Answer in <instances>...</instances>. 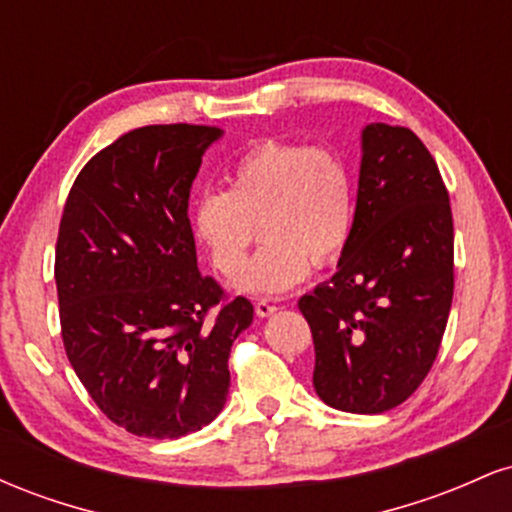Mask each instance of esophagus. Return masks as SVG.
I'll return each instance as SVG.
<instances>
[{
  "label": "esophagus",
  "mask_w": 512,
  "mask_h": 512,
  "mask_svg": "<svg viewBox=\"0 0 512 512\" xmlns=\"http://www.w3.org/2000/svg\"><path fill=\"white\" fill-rule=\"evenodd\" d=\"M255 313L260 315V317H269V315L276 313V305L269 303L267 298H260V301L255 303Z\"/></svg>",
  "instance_id": "esophagus-1"
}]
</instances>
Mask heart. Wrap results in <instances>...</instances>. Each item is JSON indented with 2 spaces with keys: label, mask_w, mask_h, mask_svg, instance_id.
<instances>
[{
  "label": "heart",
  "mask_w": 512,
  "mask_h": 512,
  "mask_svg": "<svg viewBox=\"0 0 512 512\" xmlns=\"http://www.w3.org/2000/svg\"><path fill=\"white\" fill-rule=\"evenodd\" d=\"M354 170L334 146L267 139L228 168L226 192L197 199L190 231L211 267L233 279L261 226L263 250L238 279V289L279 296L344 255L354 233Z\"/></svg>",
  "instance_id": "b5f03b06"
}]
</instances>
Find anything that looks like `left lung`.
Masks as SVG:
<instances>
[{
    "instance_id": "obj_1",
    "label": "left lung",
    "mask_w": 512,
    "mask_h": 512,
    "mask_svg": "<svg viewBox=\"0 0 512 512\" xmlns=\"http://www.w3.org/2000/svg\"><path fill=\"white\" fill-rule=\"evenodd\" d=\"M354 233L337 274L298 308L315 344L317 397L351 414L395 409L436 361L455 289L445 182L407 127L363 129Z\"/></svg>"
}]
</instances>
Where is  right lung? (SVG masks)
<instances>
[{"label": "right lung", "instance_id": "obj_1", "mask_svg": "<svg viewBox=\"0 0 512 512\" xmlns=\"http://www.w3.org/2000/svg\"><path fill=\"white\" fill-rule=\"evenodd\" d=\"M207 125L122 134L76 175L55 250L62 342L96 407L144 438H180L226 404L228 356L252 322L197 269L187 199Z\"/></svg>", "mask_w": 512, "mask_h": 512}]
</instances>
